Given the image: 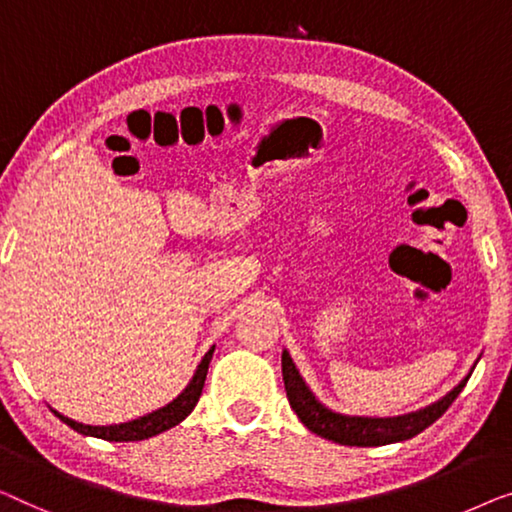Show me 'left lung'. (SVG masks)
Instances as JSON below:
<instances>
[{
    "label": "left lung",
    "instance_id": "8db88e82",
    "mask_svg": "<svg viewBox=\"0 0 512 512\" xmlns=\"http://www.w3.org/2000/svg\"><path fill=\"white\" fill-rule=\"evenodd\" d=\"M471 373L459 383L455 390H450L443 399L431 403L427 408L415 410L408 415L397 417H359V415H341L329 410L327 406L315 399V394L308 390V385L301 378L297 366H294L290 352L283 350V380L287 401L304 427L313 434H318L327 441L338 445H357V448H373V445H387L408 441L434 424L445 410L452 406V401L459 397L464 385L469 383Z\"/></svg>",
    "mask_w": 512,
    "mask_h": 512
}]
</instances>
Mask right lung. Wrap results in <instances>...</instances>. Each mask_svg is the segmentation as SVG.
<instances>
[{
	"instance_id": "obj_1",
	"label": "right lung",
	"mask_w": 512,
	"mask_h": 512,
	"mask_svg": "<svg viewBox=\"0 0 512 512\" xmlns=\"http://www.w3.org/2000/svg\"><path fill=\"white\" fill-rule=\"evenodd\" d=\"M213 350H215V345L206 352L204 359H201L199 366H197V371H194L192 380L187 383L185 390L178 394L174 401L167 403V406L160 408V410H153V413L139 417V420L111 424V427H92V424H83V422L71 420V417H64L62 413H57V410H53V413L60 417L64 424H69L71 429L78 431V434L104 438V441L125 443V441H143V438L157 436V434H162V431L176 427L178 422H183L185 417L192 413V408L197 406V401L201 397V390H204V380H206V373H208V364H211Z\"/></svg>"
}]
</instances>
